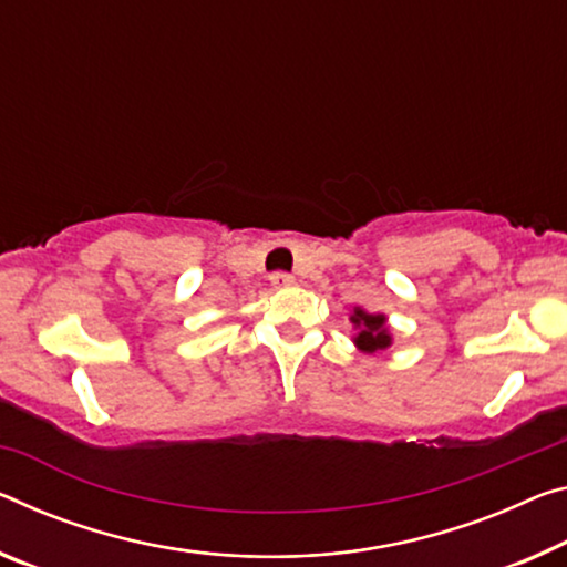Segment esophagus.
I'll list each match as a JSON object with an SVG mask.
<instances>
[{"instance_id":"34e87169","label":"esophagus","mask_w":567,"mask_h":567,"mask_svg":"<svg viewBox=\"0 0 567 567\" xmlns=\"http://www.w3.org/2000/svg\"><path fill=\"white\" fill-rule=\"evenodd\" d=\"M269 282H272L275 290H282V287H290L295 280H292V275H287V272H275L272 277H269Z\"/></svg>"}]
</instances>
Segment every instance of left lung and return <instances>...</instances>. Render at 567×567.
Wrapping results in <instances>:
<instances>
[{"label":"left lung","instance_id":"left-lung-1","mask_svg":"<svg viewBox=\"0 0 567 567\" xmlns=\"http://www.w3.org/2000/svg\"><path fill=\"white\" fill-rule=\"evenodd\" d=\"M350 322H353L355 336L353 343L361 353H381V350H389L393 343L389 318L383 312H368L361 305H355L353 312H350Z\"/></svg>","mask_w":567,"mask_h":567}]
</instances>
